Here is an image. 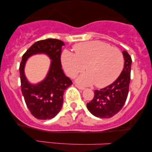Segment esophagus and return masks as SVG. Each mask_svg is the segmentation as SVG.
<instances>
[{
    "mask_svg": "<svg viewBox=\"0 0 152 152\" xmlns=\"http://www.w3.org/2000/svg\"><path fill=\"white\" fill-rule=\"evenodd\" d=\"M76 86L77 87V88H78V89H80V90H84V89H85L84 87H83V86H78V85H76Z\"/></svg>",
    "mask_w": 152,
    "mask_h": 152,
    "instance_id": "esophagus-1",
    "label": "esophagus"
}]
</instances>
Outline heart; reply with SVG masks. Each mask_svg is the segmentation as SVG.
<instances>
[{
  "instance_id": "obj_1",
  "label": "heart",
  "mask_w": 152,
  "mask_h": 152,
  "mask_svg": "<svg viewBox=\"0 0 152 152\" xmlns=\"http://www.w3.org/2000/svg\"><path fill=\"white\" fill-rule=\"evenodd\" d=\"M75 54L68 50L63 51L61 63L68 76L74 77L84 70L86 73L76 78L78 84L103 88L111 84L121 74L124 57L116 48L102 41L80 43L74 47Z\"/></svg>"
}]
</instances>
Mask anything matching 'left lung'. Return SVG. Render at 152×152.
<instances>
[{
  "instance_id": "8db88e82",
  "label": "left lung",
  "mask_w": 152,
  "mask_h": 152,
  "mask_svg": "<svg viewBox=\"0 0 152 152\" xmlns=\"http://www.w3.org/2000/svg\"><path fill=\"white\" fill-rule=\"evenodd\" d=\"M122 53L124 58V66L121 74L109 86L94 91L93 100L86 104L91 114L96 117H112L122 109L126 102L129 93L132 61L126 50H124Z\"/></svg>"
}]
</instances>
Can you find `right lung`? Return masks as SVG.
<instances>
[{"mask_svg": "<svg viewBox=\"0 0 152 152\" xmlns=\"http://www.w3.org/2000/svg\"><path fill=\"white\" fill-rule=\"evenodd\" d=\"M63 41L53 38L37 41L28 48L22 57L20 71L21 91L26 106L34 117L47 120L55 117L62 108L64 94L72 84L70 78L64 74L61 62ZM37 54L46 55L51 60L46 77L37 84H32L25 74L27 59Z\"/></svg>", "mask_w": 152, "mask_h": 152, "instance_id": "1", "label": "right lung"}]
</instances>
